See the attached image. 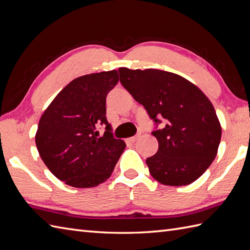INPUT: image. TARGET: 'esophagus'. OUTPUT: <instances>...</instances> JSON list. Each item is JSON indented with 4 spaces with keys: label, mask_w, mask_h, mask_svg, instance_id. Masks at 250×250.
Returning a JSON list of instances; mask_svg holds the SVG:
<instances>
[{
    "label": "esophagus",
    "mask_w": 250,
    "mask_h": 250,
    "mask_svg": "<svg viewBox=\"0 0 250 250\" xmlns=\"http://www.w3.org/2000/svg\"><path fill=\"white\" fill-rule=\"evenodd\" d=\"M138 139V136L136 135V136H133V137H130V138H127L126 139V143H130V144H134L136 142V140Z\"/></svg>",
    "instance_id": "esophagus-1"
}]
</instances>
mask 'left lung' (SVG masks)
Returning <instances> with one entry per match:
<instances>
[{
  "label": "left lung",
  "instance_id": "1",
  "mask_svg": "<svg viewBox=\"0 0 250 250\" xmlns=\"http://www.w3.org/2000/svg\"><path fill=\"white\" fill-rule=\"evenodd\" d=\"M120 82L143 104L156 127V154L146 158L150 174L166 186H186L214 161L222 129L214 107L184 77L161 69H118Z\"/></svg>",
  "mask_w": 250,
  "mask_h": 250
}]
</instances>
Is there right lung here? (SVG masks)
<instances>
[{"mask_svg":"<svg viewBox=\"0 0 250 250\" xmlns=\"http://www.w3.org/2000/svg\"><path fill=\"white\" fill-rule=\"evenodd\" d=\"M117 70L78 77L44 111L36 133L37 149L49 171L75 188L98 186L111 176L125 148L114 138L105 100L118 83ZM106 125L102 137L95 130Z\"/></svg>","mask_w":250,"mask_h":250,"instance_id":"right-lung-1","label":"right lung"}]
</instances>
